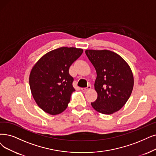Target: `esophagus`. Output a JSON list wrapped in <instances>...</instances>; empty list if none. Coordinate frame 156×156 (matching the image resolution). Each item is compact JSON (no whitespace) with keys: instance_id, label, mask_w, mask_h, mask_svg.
Returning a JSON list of instances; mask_svg holds the SVG:
<instances>
[{"instance_id":"obj_1","label":"esophagus","mask_w":156,"mask_h":156,"mask_svg":"<svg viewBox=\"0 0 156 156\" xmlns=\"http://www.w3.org/2000/svg\"><path fill=\"white\" fill-rule=\"evenodd\" d=\"M91 86L90 85H89V86H87L86 88H82L81 90L83 91H88V90H91Z\"/></svg>"}]
</instances>
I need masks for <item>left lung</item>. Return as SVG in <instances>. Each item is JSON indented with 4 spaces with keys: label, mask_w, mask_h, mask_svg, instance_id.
<instances>
[{
    "label": "left lung",
    "mask_w": 156,
    "mask_h": 156,
    "mask_svg": "<svg viewBox=\"0 0 156 156\" xmlns=\"http://www.w3.org/2000/svg\"><path fill=\"white\" fill-rule=\"evenodd\" d=\"M85 53L97 72L95 90L97 98L91 102L93 109L104 115L119 111L133 91L131 69L120 55L108 50H86Z\"/></svg>",
    "instance_id": "1"
}]
</instances>
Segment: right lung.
Instances as JSON below:
<instances>
[{
    "label": "right lung",
    "instance_id": "add662e5",
    "mask_svg": "<svg viewBox=\"0 0 156 156\" xmlns=\"http://www.w3.org/2000/svg\"><path fill=\"white\" fill-rule=\"evenodd\" d=\"M83 52L82 48L60 47L43 55L33 66L29 76L31 93L45 113L55 115L66 109L75 91L69 68Z\"/></svg>",
    "mask_w": 156,
    "mask_h": 156
}]
</instances>
